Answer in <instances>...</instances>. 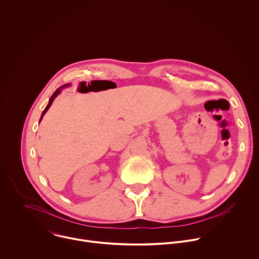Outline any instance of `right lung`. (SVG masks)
<instances>
[{
  "instance_id": "obj_1",
  "label": "right lung",
  "mask_w": 259,
  "mask_h": 259,
  "mask_svg": "<svg viewBox=\"0 0 259 259\" xmlns=\"http://www.w3.org/2000/svg\"><path fill=\"white\" fill-rule=\"evenodd\" d=\"M65 86H68V84H66V85H63V86H61V87H60V88H58V89H57V90H56V91H55V92H54V93H53V94H52V96H51V98H50V100H49V103H48V105H47V106H46V108H45V109H44V112H43V114H42V117H41V120H42V118H43V117H44V115H45V114H46V112H47V110H48V109H49V107H50V106H51V104H52V102H53V100H54V98H55V97H56V96H57V95H58V93H59V92H60V89H61V88H63V87H65ZM41 120H40V122H41Z\"/></svg>"
}]
</instances>
